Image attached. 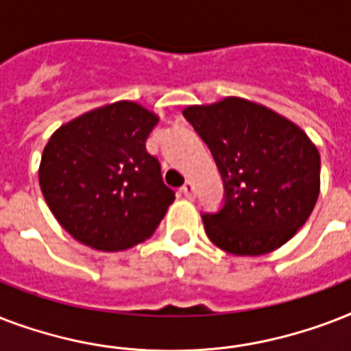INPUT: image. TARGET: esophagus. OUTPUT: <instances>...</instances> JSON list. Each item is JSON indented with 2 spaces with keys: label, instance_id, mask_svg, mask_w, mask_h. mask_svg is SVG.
Instances as JSON below:
<instances>
[{
  "label": "esophagus",
  "instance_id": "obj_1",
  "mask_svg": "<svg viewBox=\"0 0 351 351\" xmlns=\"http://www.w3.org/2000/svg\"><path fill=\"white\" fill-rule=\"evenodd\" d=\"M182 193H184L187 198H193L195 197V186H193L191 182H186V184L182 186Z\"/></svg>",
  "mask_w": 351,
  "mask_h": 351
}]
</instances>
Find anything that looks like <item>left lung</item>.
<instances>
[{"label": "left lung", "instance_id": "obj_1", "mask_svg": "<svg viewBox=\"0 0 351 351\" xmlns=\"http://www.w3.org/2000/svg\"><path fill=\"white\" fill-rule=\"evenodd\" d=\"M184 118L208 143L224 182L222 208L202 213L209 240L250 256L286 244L306 224L321 187V156L306 132L242 98L187 107Z\"/></svg>", "mask_w": 351, "mask_h": 351}]
</instances>
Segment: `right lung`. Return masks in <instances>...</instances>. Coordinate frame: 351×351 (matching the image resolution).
Segmentation results:
<instances>
[{
  "mask_svg": "<svg viewBox=\"0 0 351 351\" xmlns=\"http://www.w3.org/2000/svg\"><path fill=\"white\" fill-rule=\"evenodd\" d=\"M158 117L117 101L62 125L43 149L40 186L67 233L85 245L120 251L154 233L175 191L162 180L145 140Z\"/></svg>",
  "mask_w": 351,
  "mask_h": 351,
  "instance_id": "1",
  "label": "right lung"
}]
</instances>
